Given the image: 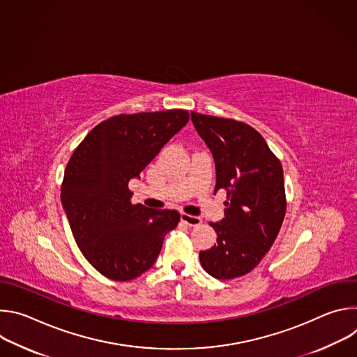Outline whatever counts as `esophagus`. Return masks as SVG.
Returning <instances> with one entry per match:
<instances>
[{"label":"esophagus","instance_id":"obj_1","mask_svg":"<svg viewBox=\"0 0 357 357\" xmlns=\"http://www.w3.org/2000/svg\"><path fill=\"white\" fill-rule=\"evenodd\" d=\"M181 220H182L183 223H186L188 226H190V227H196V226H199V225L202 223V219H200V218L192 216V215H188V213H182V215H181Z\"/></svg>","mask_w":357,"mask_h":357}]
</instances>
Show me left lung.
Listing matches in <instances>:
<instances>
[{
    "label": "left lung",
    "mask_w": 357,
    "mask_h": 357,
    "mask_svg": "<svg viewBox=\"0 0 357 357\" xmlns=\"http://www.w3.org/2000/svg\"><path fill=\"white\" fill-rule=\"evenodd\" d=\"M190 117L215 160V193L227 192L223 220L211 223L218 243L199 252L200 264L218 280L237 278L260 264L281 229L287 211L282 167L251 126L193 112Z\"/></svg>",
    "instance_id": "obj_1"
}]
</instances>
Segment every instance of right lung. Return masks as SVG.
Returning a JSON list of instances; mask_svg holds the SVG:
<instances>
[{
    "mask_svg": "<svg viewBox=\"0 0 357 357\" xmlns=\"http://www.w3.org/2000/svg\"><path fill=\"white\" fill-rule=\"evenodd\" d=\"M189 121L186 110L120 114L97 124L66 165L62 205L86 260L105 277L131 281L154 266L181 215L132 205L128 182Z\"/></svg>",
    "mask_w": 357,
    "mask_h": 357,
    "instance_id": "add662e5",
    "label": "right lung"
}]
</instances>
